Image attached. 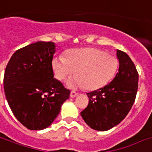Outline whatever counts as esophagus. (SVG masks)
<instances>
[{"mask_svg":"<svg viewBox=\"0 0 152 152\" xmlns=\"http://www.w3.org/2000/svg\"><path fill=\"white\" fill-rule=\"evenodd\" d=\"M77 95H78V94L75 92V91H71V93H70V97H75Z\"/></svg>","mask_w":152,"mask_h":152,"instance_id":"34e87169","label":"esophagus"}]
</instances>
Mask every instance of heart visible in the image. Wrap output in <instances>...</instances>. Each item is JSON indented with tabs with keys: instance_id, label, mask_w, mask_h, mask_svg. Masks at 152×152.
Returning <instances> with one entry per match:
<instances>
[{
	"instance_id": "1",
	"label": "heart",
	"mask_w": 152,
	"mask_h": 152,
	"mask_svg": "<svg viewBox=\"0 0 152 152\" xmlns=\"http://www.w3.org/2000/svg\"><path fill=\"white\" fill-rule=\"evenodd\" d=\"M66 56H56L53 59V70L59 81H65L75 72L76 75L68 82L71 88L100 89L113 79L118 68V58L115 55L97 48L74 49Z\"/></svg>"
}]
</instances>
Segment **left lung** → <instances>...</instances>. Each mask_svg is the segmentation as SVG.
<instances>
[{
	"instance_id": "8db88e82",
	"label": "left lung",
	"mask_w": 152,
	"mask_h": 152,
	"mask_svg": "<svg viewBox=\"0 0 152 152\" xmlns=\"http://www.w3.org/2000/svg\"><path fill=\"white\" fill-rule=\"evenodd\" d=\"M119 70L113 80L101 89L87 93L88 106L81 116L91 129L107 131L120 124L132 109L138 89L139 75L129 55L116 50Z\"/></svg>"
}]
</instances>
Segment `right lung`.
I'll list each match as a JSON object with an SVG mask.
<instances>
[{"instance_id":"add662e5","label":"right lung","mask_w":152,"mask_h":152,"mask_svg":"<svg viewBox=\"0 0 152 152\" xmlns=\"http://www.w3.org/2000/svg\"><path fill=\"white\" fill-rule=\"evenodd\" d=\"M55 44L39 41L14 53L4 75L5 97L14 116L30 130L50 126L70 91L54 77Z\"/></svg>"}]
</instances>
